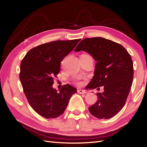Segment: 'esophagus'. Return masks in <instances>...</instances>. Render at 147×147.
Here are the masks:
<instances>
[{
    "mask_svg": "<svg viewBox=\"0 0 147 147\" xmlns=\"http://www.w3.org/2000/svg\"><path fill=\"white\" fill-rule=\"evenodd\" d=\"M77 92L79 93V94H86V92L85 91L82 90H78Z\"/></svg>",
    "mask_w": 147,
    "mask_h": 147,
    "instance_id": "34e87169",
    "label": "esophagus"
}]
</instances>
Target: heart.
I'll use <instances>...</instances> for the list:
<instances>
[{"label": "heart", "mask_w": 147, "mask_h": 147, "mask_svg": "<svg viewBox=\"0 0 147 147\" xmlns=\"http://www.w3.org/2000/svg\"><path fill=\"white\" fill-rule=\"evenodd\" d=\"M77 83H78V84H79V85H81V84H82V82H78Z\"/></svg>", "instance_id": "b5f03b06"}]
</instances>
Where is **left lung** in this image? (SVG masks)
<instances>
[{"label":"left lung","instance_id":"left-lung-1","mask_svg":"<svg viewBox=\"0 0 147 147\" xmlns=\"http://www.w3.org/2000/svg\"><path fill=\"white\" fill-rule=\"evenodd\" d=\"M82 50L97 61L94 75L87 88L104 86V90L97 93L98 100L89 107L90 112L99 119L112 118L123 107L131 90L134 77L131 56L121 45L102 37L82 40L75 51Z\"/></svg>","mask_w":147,"mask_h":147}]
</instances>
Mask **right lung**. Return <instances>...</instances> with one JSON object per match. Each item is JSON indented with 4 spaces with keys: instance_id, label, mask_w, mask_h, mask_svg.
<instances>
[{
    "instance_id": "1",
    "label": "right lung",
    "mask_w": 147,
    "mask_h": 147,
    "mask_svg": "<svg viewBox=\"0 0 147 147\" xmlns=\"http://www.w3.org/2000/svg\"><path fill=\"white\" fill-rule=\"evenodd\" d=\"M81 39L56 40L38 45L28 52L20 65V79L32 108L45 118H55L65 111L77 89L67 84L58 92L53 88V78L60 64Z\"/></svg>"
}]
</instances>
